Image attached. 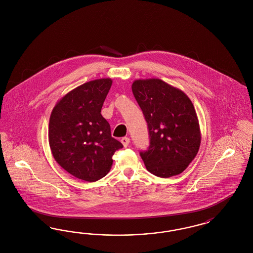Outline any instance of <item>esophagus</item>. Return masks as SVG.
<instances>
[{
	"label": "esophagus",
	"mask_w": 253,
	"mask_h": 253,
	"mask_svg": "<svg viewBox=\"0 0 253 253\" xmlns=\"http://www.w3.org/2000/svg\"><path fill=\"white\" fill-rule=\"evenodd\" d=\"M121 141H122V145H123L124 148H127L130 144V139L128 137H123Z\"/></svg>",
	"instance_id": "obj_1"
}]
</instances>
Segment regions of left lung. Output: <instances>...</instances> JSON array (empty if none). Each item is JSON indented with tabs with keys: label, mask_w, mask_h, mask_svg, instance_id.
Returning a JSON list of instances; mask_svg holds the SVG:
<instances>
[{
	"label": "left lung",
	"mask_w": 253,
	"mask_h": 253,
	"mask_svg": "<svg viewBox=\"0 0 253 253\" xmlns=\"http://www.w3.org/2000/svg\"><path fill=\"white\" fill-rule=\"evenodd\" d=\"M131 90L148 123L149 147L140 156L160 177L182 173L198 153L200 126L190 98L158 79L134 80Z\"/></svg>",
	"instance_id": "1"
}]
</instances>
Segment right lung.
<instances>
[{
  "mask_svg": "<svg viewBox=\"0 0 253 253\" xmlns=\"http://www.w3.org/2000/svg\"><path fill=\"white\" fill-rule=\"evenodd\" d=\"M112 79L88 81L72 89L53 108L48 142L53 157L69 174L94 182L107 174L122 143L111 136L101 115Z\"/></svg>",
  "mask_w": 253,
  "mask_h": 253,
  "instance_id": "add662e5",
  "label": "right lung"
}]
</instances>
